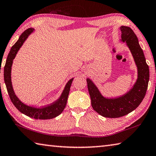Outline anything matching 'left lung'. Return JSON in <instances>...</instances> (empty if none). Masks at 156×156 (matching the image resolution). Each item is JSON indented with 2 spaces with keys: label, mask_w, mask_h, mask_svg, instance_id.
I'll return each mask as SVG.
<instances>
[{
  "label": "left lung",
  "mask_w": 156,
  "mask_h": 156,
  "mask_svg": "<svg viewBox=\"0 0 156 156\" xmlns=\"http://www.w3.org/2000/svg\"><path fill=\"white\" fill-rule=\"evenodd\" d=\"M121 41L126 43L137 67V79L126 94L115 98H105L90 78H87L91 105L98 114L108 118H118L132 112L145 98L149 80V66L138 39L131 28L121 26Z\"/></svg>",
  "instance_id": "8db88e82"
}]
</instances>
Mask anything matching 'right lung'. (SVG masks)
Returning a JSON list of instances; mask_svg holds the SVG:
<instances>
[{
    "mask_svg": "<svg viewBox=\"0 0 156 156\" xmlns=\"http://www.w3.org/2000/svg\"><path fill=\"white\" fill-rule=\"evenodd\" d=\"M34 30L35 29H33V28H30L25 30L20 36L16 43L11 47L9 55L7 56L6 63L4 67V80L11 100L20 112L28 117L35 119H53L58 116L66 108L70 87L72 85L73 78L70 79L67 82L58 100H56L49 105L42 107L31 106L22 102L14 92L12 82H11V67L13 65V59L15 58L17 53L20 49L24 41L27 40L28 37L33 32Z\"/></svg>",
    "mask_w": 156,
    "mask_h": 156,
    "instance_id": "add662e5",
    "label": "right lung"
}]
</instances>
